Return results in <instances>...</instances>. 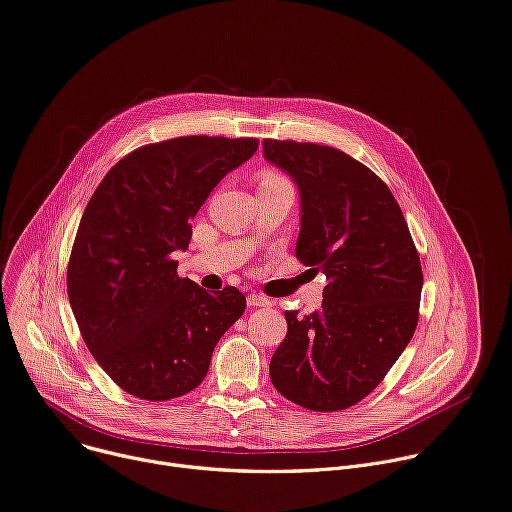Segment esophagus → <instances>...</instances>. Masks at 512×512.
Segmentation results:
<instances>
[{"mask_svg":"<svg viewBox=\"0 0 512 512\" xmlns=\"http://www.w3.org/2000/svg\"><path fill=\"white\" fill-rule=\"evenodd\" d=\"M248 305L250 307H272V301L268 297H262V295H248Z\"/></svg>","mask_w":512,"mask_h":512,"instance_id":"34e87169","label":"esophagus"}]
</instances>
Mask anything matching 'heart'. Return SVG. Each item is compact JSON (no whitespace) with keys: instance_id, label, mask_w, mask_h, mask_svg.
<instances>
[{"instance_id":"1","label":"heart","mask_w":512,"mask_h":512,"mask_svg":"<svg viewBox=\"0 0 512 512\" xmlns=\"http://www.w3.org/2000/svg\"><path fill=\"white\" fill-rule=\"evenodd\" d=\"M258 181H260V187H264V185H280V183H287V179L280 177L278 173H274V170H262Z\"/></svg>"}]
</instances>
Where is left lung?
<instances>
[{
  "mask_svg": "<svg viewBox=\"0 0 512 512\" xmlns=\"http://www.w3.org/2000/svg\"><path fill=\"white\" fill-rule=\"evenodd\" d=\"M262 146L299 189L297 258L327 278L319 311H287L270 380L309 411H342L368 396L411 342L423 289L419 254L399 203L362 162L311 142Z\"/></svg>",
  "mask_w": 512,
  "mask_h": 512,
  "instance_id": "obj_1",
  "label": "left lung"
}]
</instances>
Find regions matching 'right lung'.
Segmentation results:
<instances>
[{
  "instance_id": "1",
  "label": "right lung",
  "mask_w": 512,
  "mask_h": 512,
  "mask_svg": "<svg viewBox=\"0 0 512 512\" xmlns=\"http://www.w3.org/2000/svg\"><path fill=\"white\" fill-rule=\"evenodd\" d=\"M258 150L254 138L185 136L122 158L89 199L67 289L81 335L103 372L144 401L197 388L211 354L246 309L236 287L203 291L177 274V250L215 185Z\"/></svg>"
}]
</instances>
